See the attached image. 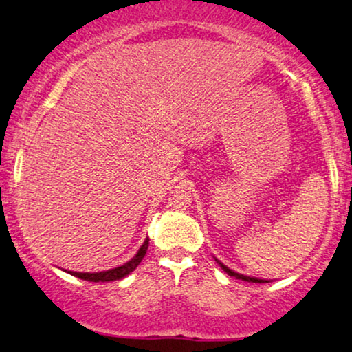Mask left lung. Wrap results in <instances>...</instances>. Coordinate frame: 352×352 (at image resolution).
I'll list each match as a JSON object with an SVG mask.
<instances>
[{
	"mask_svg": "<svg viewBox=\"0 0 352 352\" xmlns=\"http://www.w3.org/2000/svg\"><path fill=\"white\" fill-rule=\"evenodd\" d=\"M217 263L221 265V268L224 270L226 273H228L229 276H234V278H237V279H242V281H248V283H268V281H265V279H256V278H250V276H243V274H240V273H235V271L229 270L228 266H226V265H222L221 261H217Z\"/></svg>",
	"mask_w": 352,
	"mask_h": 352,
	"instance_id": "obj_1",
	"label": "left lung"
}]
</instances>
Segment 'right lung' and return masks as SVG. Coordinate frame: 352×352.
Returning a JSON list of instances; mask_svg holds the SVG:
<instances>
[{
	"label": "right lung",
	"mask_w": 352,
	"mask_h": 352,
	"mask_svg": "<svg viewBox=\"0 0 352 352\" xmlns=\"http://www.w3.org/2000/svg\"><path fill=\"white\" fill-rule=\"evenodd\" d=\"M148 247H149V239H146L143 245H141L140 250H138L136 255L133 256L130 261H126L124 265L117 266V268H113V270L100 271V273H76V271H69V273L73 276H76V278H79V279H84V281H91V283L117 281V279H122V278H124V276L130 274L131 271L136 270V266L141 263V260L144 258L146 252H148Z\"/></svg>",
	"instance_id": "add662e5"
}]
</instances>
